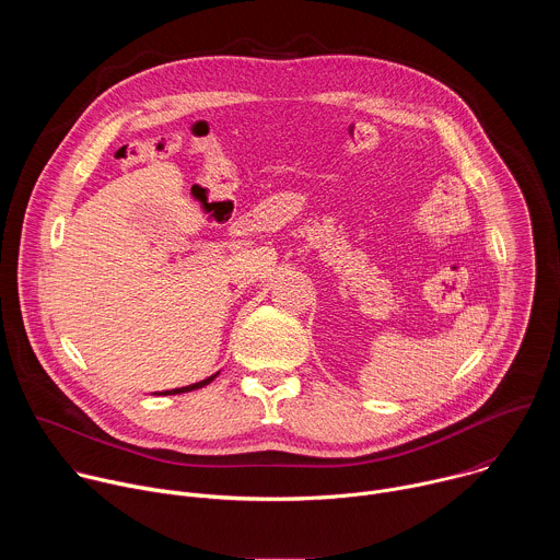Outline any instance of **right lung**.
I'll return each mask as SVG.
<instances>
[{"mask_svg": "<svg viewBox=\"0 0 560 560\" xmlns=\"http://www.w3.org/2000/svg\"><path fill=\"white\" fill-rule=\"evenodd\" d=\"M214 376L217 374H212V376H208V378H203V381H199V383H192V385H186V387H175V389H166V392H156V394H182V392H192V389H199V387H203V385H208L210 381H214Z\"/></svg>", "mask_w": 560, "mask_h": 560, "instance_id": "right-lung-1", "label": "right lung"}]
</instances>
